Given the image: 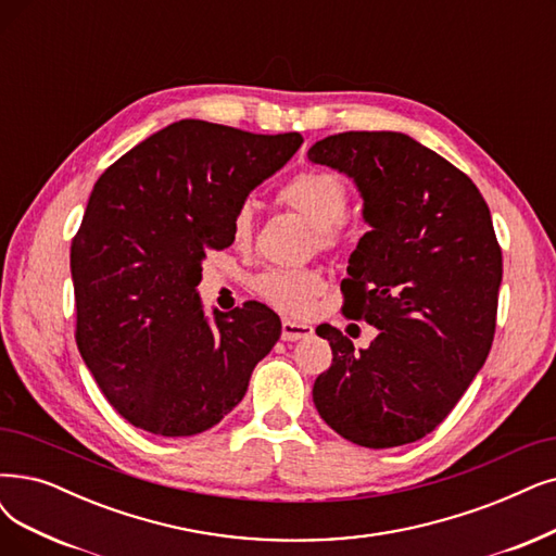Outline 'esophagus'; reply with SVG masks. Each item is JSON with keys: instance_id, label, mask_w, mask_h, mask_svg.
I'll use <instances>...</instances> for the list:
<instances>
[{"instance_id": "1", "label": "esophagus", "mask_w": 556, "mask_h": 556, "mask_svg": "<svg viewBox=\"0 0 556 556\" xmlns=\"http://www.w3.org/2000/svg\"><path fill=\"white\" fill-rule=\"evenodd\" d=\"M309 336H313V326L299 324L292 319H282V340L285 342H296V340H303Z\"/></svg>"}]
</instances>
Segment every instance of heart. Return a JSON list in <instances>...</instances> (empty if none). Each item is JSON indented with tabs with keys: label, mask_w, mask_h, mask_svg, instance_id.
<instances>
[{
	"label": "heart",
	"mask_w": 556,
	"mask_h": 556,
	"mask_svg": "<svg viewBox=\"0 0 556 556\" xmlns=\"http://www.w3.org/2000/svg\"><path fill=\"white\" fill-rule=\"evenodd\" d=\"M276 201L282 207L299 212L313 226L317 249L336 251L349 239L346 212L351 191L340 175L328 170H301L287 180ZM255 232V210L251 203H241L230 218V235L235 247H249ZM255 294L274 305L280 313L301 317L324 290V280L313 269H266L253 280Z\"/></svg>",
	"instance_id": "b5f03b06"
}]
</instances>
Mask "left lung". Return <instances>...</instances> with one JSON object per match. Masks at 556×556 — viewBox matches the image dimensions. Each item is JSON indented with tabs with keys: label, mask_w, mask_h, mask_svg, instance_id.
Masks as SVG:
<instances>
[{
	"label": "left lung",
	"mask_w": 556,
	"mask_h": 556,
	"mask_svg": "<svg viewBox=\"0 0 556 556\" xmlns=\"http://www.w3.org/2000/svg\"><path fill=\"white\" fill-rule=\"evenodd\" d=\"M307 160L353 177L371 230L342 280L344 315L379 328L355 351L321 324L332 349L313 399L326 425L369 450L431 433L493 346L502 249L468 175L402 131H342Z\"/></svg>",
	"instance_id": "obj_1"
}]
</instances>
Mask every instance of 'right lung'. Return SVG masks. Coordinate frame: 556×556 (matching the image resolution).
I'll return each mask as SVG.
<instances>
[{"mask_svg": "<svg viewBox=\"0 0 556 556\" xmlns=\"http://www.w3.org/2000/svg\"><path fill=\"white\" fill-rule=\"evenodd\" d=\"M299 131L253 135L177 121L125 152L93 187L73 237L75 340L106 402L166 438L218 425L280 338L274 309L247 301L203 315L210 251L232 243L247 195L301 148Z\"/></svg>", "mask_w": 556, "mask_h": 556, "instance_id": "add662e5", "label": "right lung"}]
</instances>
